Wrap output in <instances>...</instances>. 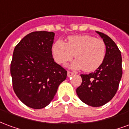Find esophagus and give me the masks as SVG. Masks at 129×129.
I'll return each instance as SVG.
<instances>
[{
	"label": "esophagus",
	"mask_w": 129,
	"mask_h": 129,
	"mask_svg": "<svg viewBox=\"0 0 129 129\" xmlns=\"http://www.w3.org/2000/svg\"><path fill=\"white\" fill-rule=\"evenodd\" d=\"M74 75V73H72V72H70V71H68V73H67V75L68 77H71L72 75Z\"/></svg>",
	"instance_id": "esophagus-1"
}]
</instances>
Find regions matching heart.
Instances as JSON below:
<instances>
[{
    "mask_svg": "<svg viewBox=\"0 0 129 129\" xmlns=\"http://www.w3.org/2000/svg\"><path fill=\"white\" fill-rule=\"evenodd\" d=\"M106 46L104 41L89 35L71 36L67 43L57 40L52 46V54L58 63L64 64L74 57V68L90 73L100 67L105 59Z\"/></svg>",
    "mask_w": 129,
    "mask_h": 129,
    "instance_id": "obj_1",
    "label": "heart"
}]
</instances>
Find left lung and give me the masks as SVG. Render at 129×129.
Wrapping results in <instances>:
<instances>
[{"label":"left lung","instance_id":"obj_1","mask_svg":"<svg viewBox=\"0 0 129 129\" xmlns=\"http://www.w3.org/2000/svg\"><path fill=\"white\" fill-rule=\"evenodd\" d=\"M106 46L102 64L94 73L81 75V84L76 92L79 98L88 106L98 107L106 104L116 94L122 75V55L119 48L106 34L96 31Z\"/></svg>","mask_w":129,"mask_h":129}]
</instances>
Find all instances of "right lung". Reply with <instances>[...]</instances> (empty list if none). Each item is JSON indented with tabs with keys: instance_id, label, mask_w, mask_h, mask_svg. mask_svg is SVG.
<instances>
[{
	"instance_id": "add662e5",
	"label": "right lung",
	"mask_w": 129,
	"mask_h": 129,
	"mask_svg": "<svg viewBox=\"0 0 129 129\" xmlns=\"http://www.w3.org/2000/svg\"><path fill=\"white\" fill-rule=\"evenodd\" d=\"M54 38L52 32H31L14 50L10 66L13 89L29 108L47 106L67 77L66 70L52 58Z\"/></svg>"
}]
</instances>
